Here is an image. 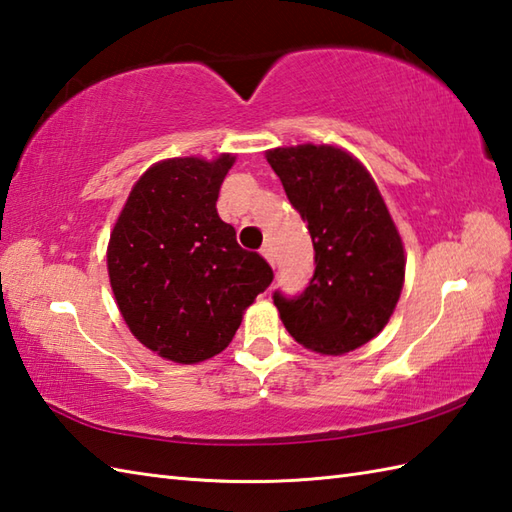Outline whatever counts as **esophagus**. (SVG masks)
Returning <instances> with one entry per match:
<instances>
[{"instance_id":"1","label":"esophagus","mask_w":512,"mask_h":512,"mask_svg":"<svg viewBox=\"0 0 512 512\" xmlns=\"http://www.w3.org/2000/svg\"><path fill=\"white\" fill-rule=\"evenodd\" d=\"M262 255H264V259L266 262L275 268V250H273V246L270 244H266L264 248H262Z\"/></svg>"}]
</instances>
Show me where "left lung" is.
<instances>
[{
	"label": "left lung",
	"mask_w": 512,
	"mask_h": 512,
	"mask_svg": "<svg viewBox=\"0 0 512 512\" xmlns=\"http://www.w3.org/2000/svg\"><path fill=\"white\" fill-rule=\"evenodd\" d=\"M266 160L308 222L314 273L297 297L273 295L299 345L345 354L385 328L405 281V248L367 169L330 145L277 147Z\"/></svg>",
	"instance_id": "left-lung-1"
}]
</instances>
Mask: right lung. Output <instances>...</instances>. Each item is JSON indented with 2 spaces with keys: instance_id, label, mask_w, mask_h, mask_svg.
I'll list each match as a JSON object with an SVG mask.
<instances>
[{
  "instance_id": "add662e5",
  "label": "right lung",
  "mask_w": 512,
  "mask_h": 512,
  "mask_svg": "<svg viewBox=\"0 0 512 512\" xmlns=\"http://www.w3.org/2000/svg\"><path fill=\"white\" fill-rule=\"evenodd\" d=\"M235 156L171 158L134 184L107 246L110 284L136 339L173 363H200L233 341L244 310L273 281L237 244L215 202Z\"/></svg>"
}]
</instances>
